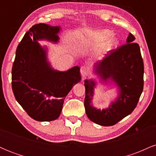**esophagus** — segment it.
<instances>
[{"label":"esophagus","instance_id":"obj_1","mask_svg":"<svg viewBox=\"0 0 156 156\" xmlns=\"http://www.w3.org/2000/svg\"><path fill=\"white\" fill-rule=\"evenodd\" d=\"M89 70V67H85V66H83V67H80V74H81V76H83V78H84V77L88 74Z\"/></svg>","mask_w":156,"mask_h":156}]
</instances>
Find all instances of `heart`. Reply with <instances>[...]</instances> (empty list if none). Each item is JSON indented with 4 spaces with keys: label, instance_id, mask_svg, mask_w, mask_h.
Returning <instances> with one entry per match:
<instances>
[{
    "label": "heart",
    "instance_id": "1",
    "mask_svg": "<svg viewBox=\"0 0 156 156\" xmlns=\"http://www.w3.org/2000/svg\"><path fill=\"white\" fill-rule=\"evenodd\" d=\"M112 34V31L109 30H99L90 32L87 35L81 36L80 39V42L83 44H98L105 40L98 48V53H104L114 49L119 44V39Z\"/></svg>",
    "mask_w": 156,
    "mask_h": 156
}]
</instances>
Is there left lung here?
Wrapping results in <instances>:
<instances>
[{"mask_svg": "<svg viewBox=\"0 0 156 156\" xmlns=\"http://www.w3.org/2000/svg\"><path fill=\"white\" fill-rule=\"evenodd\" d=\"M129 33L127 44L108 51L101 61L94 64V73L100 81L113 82L118 88V96L106 108L98 109L92 105L96 81L86 79L85 106L91 121L103 126H112L131 114L140 98L144 87V63L140 48Z\"/></svg>", "mask_w": 156, "mask_h": 156, "instance_id": "1", "label": "left lung"}]
</instances>
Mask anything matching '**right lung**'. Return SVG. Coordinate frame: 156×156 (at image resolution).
<instances>
[{"mask_svg":"<svg viewBox=\"0 0 156 156\" xmlns=\"http://www.w3.org/2000/svg\"><path fill=\"white\" fill-rule=\"evenodd\" d=\"M60 30L59 26L36 24L26 32L16 51L12 90L20 105L37 121H52L59 117L66 96L81 79L78 66L64 72L53 69L48 61L47 47L38 42L57 43Z\"/></svg>","mask_w":156,"mask_h":156,"instance_id":"add662e5","label":"right lung"}]
</instances>
